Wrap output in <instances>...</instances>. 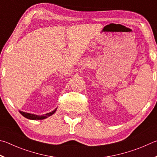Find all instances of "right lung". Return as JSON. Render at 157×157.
Instances as JSON below:
<instances>
[{"instance_id":"add662e5","label":"right lung","mask_w":157,"mask_h":157,"mask_svg":"<svg viewBox=\"0 0 157 157\" xmlns=\"http://www.w3.org/2000/svg\"><path fill=\"white\" fill-rule=\"evenodd\" d=\"M57 109V108L54 109V111H52L51 112H49V113H47L45 114L41 115V116H39V115H36V114H30V113H27V112H22L19 110V112L23 115L24 117L27 118V119H30V120H42V119H45L46 118H48V117L52 116V114H54L55 112H56Z\"/></svg>"}]
</instances>
